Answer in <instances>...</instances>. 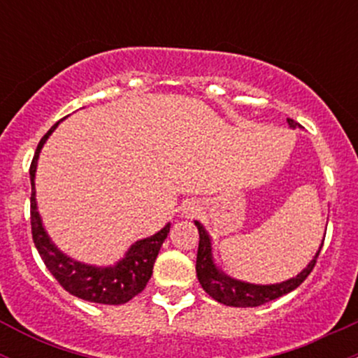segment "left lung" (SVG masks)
I'll return each instance as SVG.
<instances>
[{
  "label": "left lung",
  "instance_id": "8db88e82",
  "mask_svg": "<svg viewBox=\"0 0 358 358\" xmlns=\"http://www.w3.org/2000/svg\"><path fill=\"white\" fill-rule=\"evenodd\" d=\"M287 124L291 127H299V124L293 119L287 117ZM196 229L200 234V242H199V252H196V278H199L200 285L205 289V293L210 294L215 301L224 303L227 306H237V308H254L261 306L264 303L273 301L282 294L291 293L293 289L301 285L305 279L310 276V273L313 271L316 259H318L320 252H322L323 242L320 245L318 252L315 254L313 261L306 266L296 278H291L287 281L276 282V285H250V282L239 281V279H234L227 274H224L217 268L215 262H213L212 256V242L210 236L203 229V225L200 222L195 220Z\"/></svg>",
  "mask_w": 358,
  "mask_h": 358
}]
</instances>
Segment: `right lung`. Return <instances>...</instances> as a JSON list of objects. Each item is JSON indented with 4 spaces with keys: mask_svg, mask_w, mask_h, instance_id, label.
Instances as JSON below:
<instances>
[{
    "mask_svg": "<svg viewBox=\"0 0 358 358\" xmlns=\"http://www.w3.org/2000/svg\"><path fill=\"white\" fill-rule=\"evenodd\" d=\"M57 124H53L52 129L40 139L30 165V219L35 248L38 250L45 266L52 273V276L73 296L90 303H101V305H122V303L133 299L146 287L151 274H153V264L156 257H158L159 248H162L168 232H170V224H166L155 236L134 242L127 249L126 256L116 266H109V268H96V266L82 264V262L73 261V259L65 256L64 252H60L53 245L47 232H45L40 213L36 210L35 199L36 162H38L43 143L47 141V138L50 136Z\"/></svg>",
    "mask_w": 358,
    "mask_h": 358,
    "instance_id": "obj_1",
    "label": "right lung"
}]
</instances>
